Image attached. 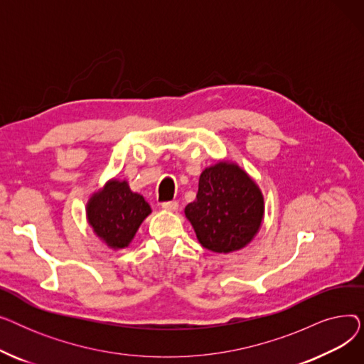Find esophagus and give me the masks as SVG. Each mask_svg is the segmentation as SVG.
Wrapping results in <instances>:
<instances>
[{
	"label": "esophagus",
	"mask_w": 364,
	"mask_h": 364,
	"mask_svg": "<svg viewBox=\"0 0 364 364\" xmlns=\"http://www.w3.org/2000/svg\"><path fill=\"white\" fill-rule=\"evenodd\" d=\"M162 208L165 209V211L174 213V211H177V209H178V203L177 202H164Z\"/></svg>",
	"instance_id": "obj_1"
}]
</instances>
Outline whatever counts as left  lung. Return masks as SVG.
Returning a JSON list of instances; mask_svg holds the SVG:
<instances>
[{
	"label": "left lung",
	"instance_id": "1",
	"mask_svg": "<svg viewBox=\"0 0 364 364\" xmlns=\"http://www.w3.org/2000/svg\"><path fill=\"white\" fill-rule=\"evenodd\" d=\"M199 243L218 254L250 245L264 220V196L237 164L218 161L202 171L196 199L184 208Z\"/></svg>",
	"mask_w": 364,
	"mask_h": 364
}]
</instances>
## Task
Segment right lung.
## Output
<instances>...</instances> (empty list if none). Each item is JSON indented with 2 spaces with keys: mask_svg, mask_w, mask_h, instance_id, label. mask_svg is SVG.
<instances>
[{
  "mask_svg": "<svg viewBox=\"0 0 364 364\" xmlns=\"http://www.w3.org/2000/svg\"><path fill=\"white\" fill-rule=\"evenodd\" d=\"M85 213L94 235L118 251L131 243L151 209L141 195L132 192L127 180L112 178L91 195Z\"/></svg>",
  "mask_w": 364,
  "mask_h": 364,
  "instance_id": "1",
  "label": "right lung"
}]
</instances>
